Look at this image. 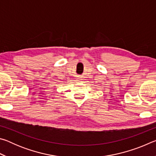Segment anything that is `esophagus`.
I'll return each instance as SVG.
<instances>
[{"label":"esophagus","instance_id":"34e87169","mask_svg":"<svg viewBox=\"0 0 156 156\" xmlns=\"http://www.w3.org/2000/svg\"><path fill=\"white\" fill-rule=\"evenodd\" d=\"M78 80H81V79H80V78H78Z\"/></svg>","mask_w":156,"mask_h":156}]
</instances>
